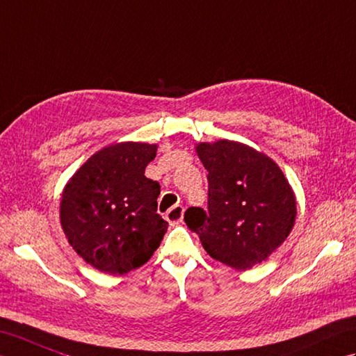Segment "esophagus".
<instances>
[{
	"mask_svg": "<svg viewBox=\"0 0 356 356\" xmlns=\"http://www.w3.org/2000/svg\"><path fill=\"white\" fill-rule=\"evenodd\" d=\"M165 218L170 222V225H177L184 218V207L183 205H173V207L165 213Z\"/></svg>",
	"mask_w": 356,
	"mask_h": 356,
	"instance_id": "esophagus-1",
	"label": "esophagus"
}]
</instances>
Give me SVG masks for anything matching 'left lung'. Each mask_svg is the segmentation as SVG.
Here are the masks:
<instances>
[{
	"mask_svg": "<svg viewBox=\"0 0 356 356\" xmlns=\"http://www.w3.org/2000/svg\"><path fill=\"white\" fill-rule=\"evenodd\" d=\"M209 175V207H191L186 224L209 254L234 270L264 262L289 236L296 195L270 156L238 141L196 146Z\"/></svg>",
	"mask_w": 356,
	"mask_h": 356,
	"instance_id": "8db88e82",
	"label": "left lung"
}]
</instances>
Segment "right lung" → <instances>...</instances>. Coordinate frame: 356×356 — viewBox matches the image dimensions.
Masks as SVG:
<instances>
[{"label":"right lung","instance_id":"obj_1","mask_svg":"<svg viewBox=\"0 0 356 356\" xmlns=\"http://www.w3.org/2000/svg\"><path fill=\"white\" fill-rule=\"evenodd\" d=\"M156 145L117 143L88 158L67 183L60 224L71 247L99 271L122 275L145 265L169 224L156 213L160 184L145 177Z\"/></svg>","mask_w":356,"mask_h":356}]
</instances>
